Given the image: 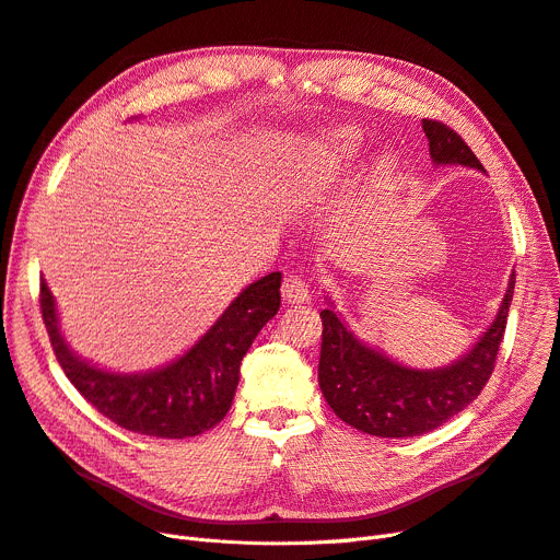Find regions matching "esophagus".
Returning <instances> with one entry per match:
<instances>
[{
    "mask_svg": "<svg viewBox=\"0 0 560 560\" xmlns=\"http://www.w3.org/2000/svg\"><path fill=\"white\" fill-rule=\"evenodd\" d=\"M281 298L285 304H306L308 285L300 277H288L281 285Z\"/></svg>",
    "mask_w": 560,
    "mask_h": 560,
    "instance_id": "obj_1",
    "label": "esophagus"
}]
</instances>
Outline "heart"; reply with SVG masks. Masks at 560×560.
Here are the masks:
<instances>
[{
    "mask_svg": "<svg viewBox=\"0 0 560 560\" xmlns=\"http://www.w3.org/2000/svg\"><path fill=\"white\" fill-rule=\"evenodd\" d=\"M361 155V137L352 128H336L308 149L298 162L295 185L300 189H318L343 176L357 164ZM398 174V162L394 155H382L373 166V183L388 187Z\"/></svg>",
    "mask_w": 560,
    "mask_h": 560,
    "instance_id": "heart-1",
    "label": "heart"
}]
</instances>
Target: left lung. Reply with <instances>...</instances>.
I'll return each mask as SVG.
<instances>
[{
	"label": "left lung",
	"mask_w": 560,
	"mask_h": 560,
	"mask_svg": "<svg viewBox=\"0 0 560 560\" xmlns=\"http://www.w3.org/2000/svg\"><path fill=\"white\" fill-rule=\"evenodd\" d=\"M430 158L440 164H459L485 172L469 145L440 120L423 118ZM515 293L510 275L503 302L492 325L469 352L440 369H411L371 348L354 336L327 298L323 318V348L318 384L334 415L348 425L375 436H419L446 423L478 398L488 384Z\"/></svg>",
	"instance_id": "left-lung-1"
}]
</instances>
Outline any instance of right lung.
<instances>
[{
	"mask_svg": "<svg viewBox=\"0 0 560 560\" xmlns=\"http://www.w3.org/2000/svg\"><path fill=\"white\" fill-rule=\"evenodd\" d=\"M279 288V272L249 283L185 354L145 373H114L72 352L45 279H40V311L66 377L103 417L130 432L185 440L226 417L242 357L281 306Z\"/></svg>",
	"mask_w": 560,
	"mask_h": 560,
	"instance_id": "obj_1",
	"label": "right lung"
}]
</instances>
